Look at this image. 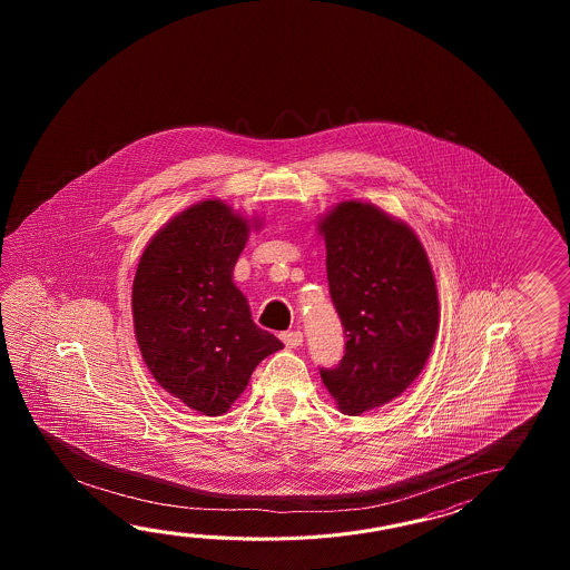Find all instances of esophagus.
I'll use <instances>...</instances> for the list:
<instances>
[{"label":"esophagus","mask_w":570,"mask_h":570,"mask_svg":"<svg viewBox=\"0 0 570 570\" xmlns=\"http://www.w3.org/2000/svg\"><path fill=\"white\" fill-rule=\"evenodd\" d=\"M281 340L285 342V346H287V348H297V346H302L303 332H299V330L283 332V334H281Z\"/></svg>","instance_id":"34e87169"}]
</instances>
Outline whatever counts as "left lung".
<instances>
[{
	"mask_svg": "<svg viewBox=\"0 0 570 570\" xmlns=\"http://www.w3.org/2000/svg\"><path fill=\"white\" fill-rule=\"evenodd\" d=\"M317 228L346 336L342 361L320 375L340 412L361 415L422 373L436 340V279L415 232L373 204L342 202Z\"/></svg>",
	"mask_w": 570,
	"mask_h": 570,
	"instance_id": "1",
	"label": "left lung"
}]
</instances>
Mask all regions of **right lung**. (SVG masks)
Listing matches in <instances>:
<instances>
[{
	"mask_svg": "<svg viewBox=\"0 0 570 570\" xmlns=\"http://www.w3.org/2000/svg\"><path fill=\"white\" fill-rule=\"evenodd\" d=\"M250 228L219 199L195 204L146 244L134 277V334L148 371L212 417L228 412L256 364L283 348L256 326L232 281Z\"/></svg>",
	"mask_w": 570,
	"mask_h": 570,
	"instance_id": "right-lung-1",
	"label": "right lung"
}]
</instances>
